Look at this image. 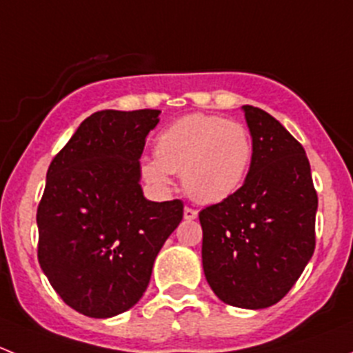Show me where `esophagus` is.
Wrapping results in <instances>:
<instances>
[{
    "label": "esophagus",
    "mask_w": 353,
    "mask_h": 353,
    "mask_svg": "<svg viewBox=\"0 0 353 353\" xmlns=\"http://www.w3.org/2000/svg\"><path fill=\"white\" fill-rule=\"evenodd\" d=\"M198 216V212L196 210H193V208H190V206H186V208H184V219L186 220H194Z\"/></svg>",
    "instance_id": "obj_1"
}]
</instances>
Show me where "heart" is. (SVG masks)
<instances>
[{"instance_id": "obj_1", "label": "heart", "mask_w": 353, "mask_h": 353, "mask_svg": "<svg viewBox=\"0 0 353 353\" xmlns=\"http://www.w3.org/2000/svg\"><path fill=\"white\" fill-rule=\"evenodd\" d=\"M252 159L249 131L237 121L190 114L163 128L155 138V159L141 163V176L159 191L172 186V172L191 198L220 203L243 186Z\"/></svg>"}]
</instances>
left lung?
Instances as JSON below:
<instances>
[{
    "label": "left lung",
    "mask_w": 353,
    "mask_h": 353,
    "mask_svg": "<svg viewBox=\"0 0 353 353\" xmlns=\"http://www.w3.org/2000/svg\"><path fill=\"white\" fill-rule=\"evenodd\" d=\"M243 110L251 167L232 196L199 212L203 272L225 304L265 309L285 297L314 252L318 194L302 145L263 109Z\"/></svg>",
    "instance_id": "1"
}]
</instances>
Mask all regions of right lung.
Instances as JSON below:
<instances>
[{
  "mask_svg": "<svg viewBox=\"0 0 353 353\" xmlns=\"http://www.w3.org/2000/svg\"><path fill=\"white\" fill-rule=\"evenodd\" d=\"M160 110H99L52 159L37 208V258L70 307L112 318L147 290L183 201H150L140 157Z\"/></svg>",
  "mask_w": 353,
  "mask_h": 353,
  "instance_id": "right-lung-1",
  "label": "right lung"
}]
</instances>
